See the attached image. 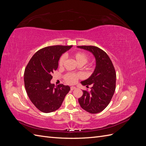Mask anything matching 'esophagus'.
<instances>
[{
    "instance_id": "obj_1",
    "label": "esophagus",
    "mask_w": 146,
    "mask_h": 146,
    "mask_svg": "<svg viewBox=\"0 0 146 146\" xmlns=\"http://www.w3.org/2000/svg\"><path fill=\"white\" fill-rule=\"evenodd\" d=\"M70 90H71V91H72V90H75V89H76V87H75V86H70Z\"/></svg>"
}]
</instances>
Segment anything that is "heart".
Returning a JSON list of instances; mask_svg holds the SVG:
<instances>
[{
	"label": "heart",
	"instance_id": "heart-1",
	"mask_svg": "<svg viewBox=\"0 0 146 146\" xmlns=\"http://www.w3.org/2000/svg\"><path fill=\"white\" fill-rule=\"evenodd\" d=\"M72 58L76 61V62L79 65L85 64L89 59V56L88 54L83 52H77L74 53L72 55ZM65 61V56L61 55L58 60V66L60 68H62ZM82 77V75L78 73L68 72L64 75L63 78L65 82L69 85H73L76 83L77 81Z\"/></svg>",
	"mask_w": 146,
	"mask_h": 146
}]
</instances>
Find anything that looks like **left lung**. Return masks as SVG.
I'll list each match as a JSON object with an SVG mask.
<instances>
[{"label": "left lung", "instance_id": "8db88e82", "mask_svg": "<svg viewBox=\"0 0 146 146\" xmlns=\"http://www.w3.org/2000/svg\"><path fill=\"white\" fill-rule=\"evenodd\" d=\"M77 47L92 52L96 60L94 73L87 80L81 82L87 88L92 85L91 91L83 90L78 102L85 111L92 114L98 113L107 107L115 91V69L107 53L101 48L93 46Z\"/></svg>", "mask_w": 146, "mask_h": 146}]
</instances>
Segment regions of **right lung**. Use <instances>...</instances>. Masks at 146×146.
I'll list each match as a JSON object with an SVG mask.
<instances>
[{
	"instance_id": "1",
	"label": "right lung",
	"mask_w": 146,
	"mask_h": 146,
	"mask_svg": "<svg viewBox=\"0 0 146 146\" xmlns=\"http://www.w3.org/2000/svg\"><path fill=\"white\" fill-rule=\"evenodd\" d=\"M72 46H52L37 51L29 61L24 71V85L31 102L39 111L50 113L58 110L70 91L63 84H51L52 73L58 66L61 54Z\"/></svg>"
}]
</instances>
